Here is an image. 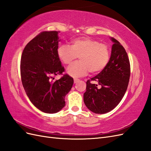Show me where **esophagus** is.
<instances>
[{
	"label": "esophagus",
	"instance_id": "obj_1",
	"mask_svg": "<svg viewBox=\"0 0 151 151\" xmlns=\"http://www.w3.org/2000/svg\"><path fill=\"white\" fill-rule=\"evenodd\" d=\"M79 81H80L79 79H78V78H75V79H74V83H76L77 82H78Z\"/></svg>",
	"mask_w": 151,
	"mask_h": 151
}]
</instances>
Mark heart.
Returning a JSON list of instances; mask_svg holds the SVG:
<instances>
[{"instance_id":"heart-1","label":"heart","mask_w":151,"mask_h":151,"mask_svg":"<svg viewBox=\"0 0 151 151\" xmlns=\"http://www.w3.org/2000/svg\"><path fill=\"white\" fill-rule=\"evenodd\" d=\"M57 55L64 64H70L78 58L80 61L67 68V73L74 78L83 76L90 71L98 74L104 70L111 58V50L107 44L88 37L76 38L71 42L70 47L61 45Z\"/></svg>"}]
</instances>
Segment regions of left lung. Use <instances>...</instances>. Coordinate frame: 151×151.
I'll list each match as a JSON object with an SVG mask.
<instances>
[{"instance_id": "obj_1", "label": "left lung", "mask_w": 151, "mask_h": 151, "mask_svg": "<svg viewBox=\"0 0 151 151\" xmlns=\"http://www.w3.org/2000/svg\"><path fill=\"white\" fill-rule=\"evenodd\" d=\"M109 62L97 75L87 81L83 94L85 106L96 114H104L113 110L122 101L128 85L130 64L127 52L114 38ZM96 82L97 84L92 83ZM98 84L101 88L97 87Z\"/></svg>"}]
</instances>
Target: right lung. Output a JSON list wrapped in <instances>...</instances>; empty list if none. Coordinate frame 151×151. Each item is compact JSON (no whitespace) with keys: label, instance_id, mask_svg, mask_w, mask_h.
Listing matches in <instances>:
<instances>
[{"label":"right lung","instance_id":"add662e5","mask_svg":"<svg viewBox=\"0 0 151 151\" xmlns=\"http://www.w3.org/2000/svg\"><path fill=\"white\" fill-rule=\"evenodd\" d=\"M59 32H42L25 46L21 58V81L29 99L46 113H55L65 106L66 95L73 85V78L62 75L64 68L58 57Z\"/></svg>","mask_w":151,"mask_h":151}]
</instances>
